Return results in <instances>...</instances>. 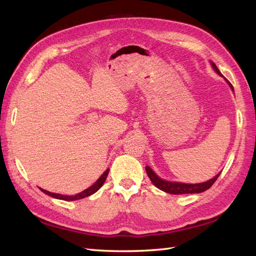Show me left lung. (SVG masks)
Returning <instances> with one entry per match:
<instances>
[{"label": "left lung", "mask_w": 256, "mask_h": 256, "mask_svg": "<svg viewBox=\"0 0 256 256\" xmlns=\"http://www.w3.org/2000/svg\"><path fill=\"white\" fill-rule=\"evenodd\" d=\"M212 67L216 70V72L222 76V74L219 72V69L216 68V66L214 64H212ZM230 86L233 90L232 84L229 82ZM146 172L150 177V179L152 180L155 186L162 190V192H168V194H199L206 192V189H209L212 184H214V182L218 179L220 174H218L216 177H214L212 179L208 182H201V184H182V182H167V180H162V178H160L156 174L150 170L148 166H146Z\"/></svg>", "instance_id": "1"}]
</instances>
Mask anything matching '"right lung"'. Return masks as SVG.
Here are the masks:
<instances>
[{"mask_svg":"<svg viewBox=\"0 0 256 256\" xmlns=\"http://www.w3.org/2000/svg\"><path fill=\"white\" fill-rule=\"evenodd\" d=\"M108 174V170H106L104 172H103V175H102L99 179H98V180H96L94 184H92L91 187H89L88 189L84 190L82 192L77 194H74V196H64V194H54V192H47V190L42 189V188H40V190H42V192H44V194H48V196H50V197L56 198V199H62V200H66V201L79 200V199H82V198L88 197V196H90V194H94L96 192H98V190H99V189L101 188L103 182H106Z\"/></svg>","mask_w":256,"mask_h":256,"instance_id":"obj_1","label":"right lung"}]
</instances>
